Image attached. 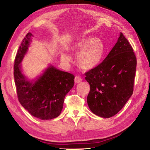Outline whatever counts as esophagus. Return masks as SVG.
Wrapping results in <instances>:
<instances>
[{"label": "esophagus", "mask_w": 150, "mask_h": 150, "mask_svg": "<svg viewBox=\"0 0 150 150\" xmlns=\"http://www.w3.org/2000/svg\"><path fill=\"white\" fill-rule=\"evenodd\" d=\"M81 81H82V79H81V77H79V76H75V83H80Z\"/></svg>", "instance_id": "obj_1"}]
</instances>
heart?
I'll return each instance as SVG.
<instances>
[{
	"mask_svg": "<svg viewBox=\"0 0 150 150\" xmlns=\"http://www.w3.org/2000/svg\"><path fill=\"white\" fill-rule=\"evenodd\" d=\"M72 51L79 52L77 57L79 67L85 71H90L100 63L105 53V47L99 40L91 37L77 43L73 45ZM62 59L64 63H68L71 62V57L67 54H62Z\"/></svg>",
	"mask_w": 150,
	"mask_h": 150,
	"instance_id": "b5f03b06",
	"label": "heart"
}]
</instances>
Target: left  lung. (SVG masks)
Masks as SVG:
<instances>
[{
  "mask_svg": "<svg viewBox=\"0 0 150 150\" xmlns=\"http://www.w3.org/2000/svg\"><path fill=\"white\" fill-rule=\"evenodd\" d=\"M136 64L132 47L120 33L103 62L85 73L91 87L88 106L95 115L110 118L123 108L133 93Z\"/></svg>",
  "mask_w": 150,
  "mask_h": 150,
  "instance_id": "obj_1",
  "label": "left lung"
}]
</instances>
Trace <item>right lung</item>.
<instances>
[{
    "label": "right lung",
    "instance_id": "1",
    "mask_svg": "<svg viewBox=\"0 0 150 150\" xmlns=\"http://www.w3.org/2000/svg\"><path fill=\"white\" fill-rule=\"evenodd\" d=\"M33 37L31 33H28L15 57L14 77L18 98L21 105L34 117L50 120L61 114L65 96L74 85L75 76L50 65L35 81L27 80L20 64Z\"/></svg>",
    "mask_w": 150,
    "mask_h": 150
}]
</instances>
